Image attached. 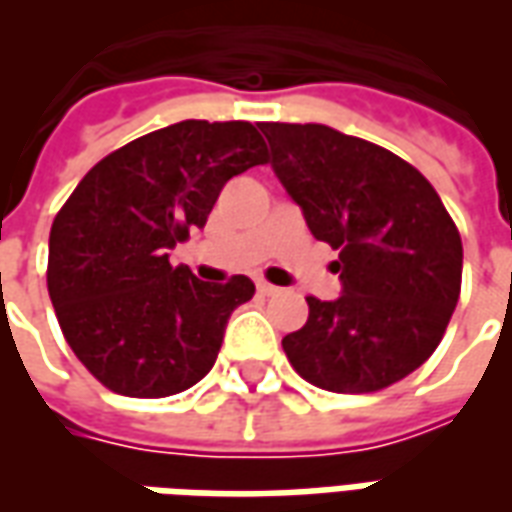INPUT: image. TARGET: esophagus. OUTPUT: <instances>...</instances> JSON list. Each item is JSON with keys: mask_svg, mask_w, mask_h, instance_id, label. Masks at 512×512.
Listing matches in <instances>:
<instances>
[{"mask_svg": "<svg viewBox=\"0 0 512 512\" xmlns=\"http://www.w3.org/2000/svg\"><path fill=\"white\" fill-rule=\"evenodd\" d=\"M257 290H260L263 296H274V293H279L277 285H271V282H266V279H260V282H257Z\"/></svg>", "mask_w": 512, "mask_h": 512, "instance_id": "obj_1", "label": "esophagus"}]
</instances>
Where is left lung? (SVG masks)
Wrapping results in <instances>:
<instances>
[{
    "label": "left lung",
    "mask_w": 512,
    "mask_h": 512,
    "mask_svg": "<svg viewBox=\"0 0 512 512\" xmlns=\"http://www.w3.org/2000/svg\"><path fill=\"white\" fill-rule=\"evenodd\" d=\"M260 131L310 233L340 249L343 293L307 299V323L282 340L290 365L329 392L392 386L436 351L458 304V227L425 175L386 147L321 123Z\"/></svg>",
    "instance_id": "8db88e82"
}]
</instances>
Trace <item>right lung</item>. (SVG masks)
Returning <instances> with one entry per match:
<instances>
[{
	"label": "right lung",
	"mask_w": 512,
	"mask_h": 512,
	"mask_svg": "<svg viewBox=\"0 0 512 512\" xmlns=\"http://www.w3.org/2000/svg\"><path fill=\"white\" fill-rule=\"evenodd\" d=\"M266 161L252 123L183 120L101 158L73 189L46 279L65 340L106 389L167 397L208 376L255 282H202L169 249L205 227L227 180Z\"/></svg>",
	"instance_id": "add662e5"
}]
</instances>
